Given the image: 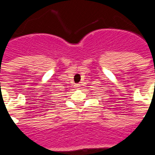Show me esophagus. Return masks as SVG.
<instances>
[{
	"label": "esophagus",
	"mask_w": 155,
	"mask_h": 155,
	"mask_svg": "<svg viewBox=\"0 0 155 155\" xmlns=\"http://www.w3.org/2000/svg\"><path fill=\"white\" fill-rule=\"evenodd\" d=\"M75 87H79V84H76V85H75Z\"/></svg>",
	"instance_id": "34e87169"
}]
</instances>
